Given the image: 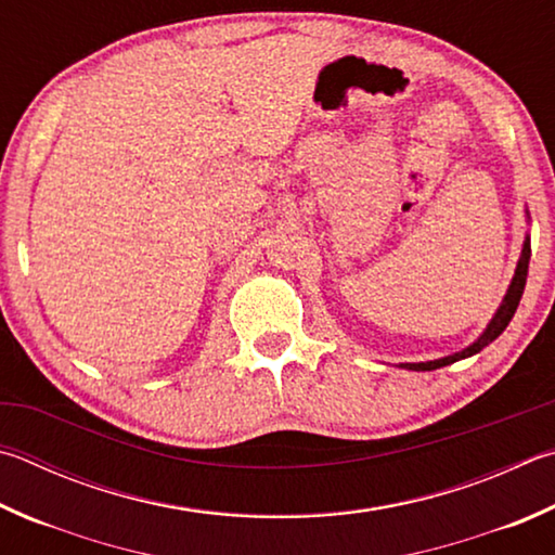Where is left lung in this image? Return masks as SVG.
Wrapping results in <instances>:
<instances>
[{"label": "left lung", "instance_id": "left-lung-1", "mask_svg": "<svg viewBox=\"0 0 555 555\" xmlns=\"http://www.w3.org/2000/svg\"><path fill=\"white\" fill-rule=\"evenodd\" d=\"M529 259H531V243L529 237L524 240V247H521V257L517 261V269H515V276H512V284L507 288L505 298H502V304L498 308L495 315H492L490 325L486 327V332L473 341L470 347L456 351V354L451 357H444V359H435V361H420V364H400V369H410V371H435V369H441V366H449L453 364V361H461L466 357H473L478 354L480 349H486L492 339H498L502 332H505V327L509 325V320L515 318V310L519 306L521 300V294H524V286H527V274H529Z\"/></svg>", "mask_w": 555, "mask_h": 555}]
</instances>
